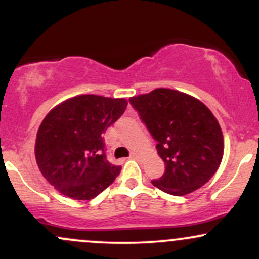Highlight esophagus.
Wrapping results in <instances>:
<instances>
[{"instance_id":"esophagus-1","label":"esophagus","mask_w":259,"mask_h":259,"mask_svg":"<svg viewBox=\"0 0 259 259\" xmlns=\"http://www.w3.org/2000/svg\"><path fill=\"white\" fill-rule=\"evenodd\" d=\"M139 157H140V154L136 153V152H133L132 154H130V158H133V159H138Z\"/></svg>"}]
</instances>
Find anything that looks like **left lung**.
I'll use <instances>...</instances> for the list:
<instances>
[{
	"label": "left lung",
	"instance_id": "obj_1",
	"mask_svg": "<svg viewBox=\"0 0 259 259\" xmlns=\"http://www.w3.org/2000/svg\"><path fill=\"white\" fill-rule=\"evenodd\" d=\"M130 103L157 141L165 173L152 184L174 196L191 194L214 175L224 153L217 118L200 100L171 89H154Z\"/></svg>",
	"mask_w": 259,
	"mask_h": 259
}]
</instances>
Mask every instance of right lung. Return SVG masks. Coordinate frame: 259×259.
<instances>
[{
	"instance_id": "add662e5",
	"label": "right lung",
	"mask_w": 259,
	"mask_h": 259,
	"mask_svg": "<svg viewBox=\"0 0 259 259\" xmlns=\"http://www.w3.org/2000/svg\"><path fill=\"white\" fill-rule=\"evenodd\" d=\"M125 99L79 95L47 113L35 158L41 174L67 197L89 201L107 189L121 167L106 159L102 134L125 112Z\"/></svg>"
}]
</instances>
